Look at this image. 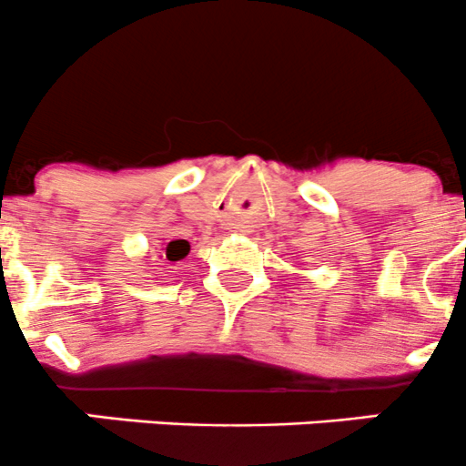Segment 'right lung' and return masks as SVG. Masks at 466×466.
Returning a JSON list of instances; mask_svg holds the SVG:
<instances>
[{
  "label": "right lung",
  "instance_id": "obj_1",
  "mask_svg": "<svg viewBox=\"0 0 466 466\" xmlns=\"http://www.w3.org/2000/svg\"><path fill=\"white\" fill-rule=\"evenodd\" d=\"M163 254L167 261H180V258H185L189 254V243L185 238H176V241H169L163 248Z\"/></svg>",
  "mask_w": 466,
  "mask_h": 466
}]
</instances>
